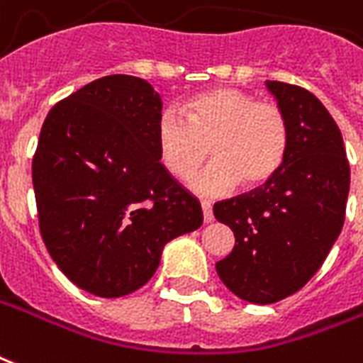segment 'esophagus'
<instances>
[{
  "label": "esophagus",
  "instance_id": "esophagus-1",
  "mask_svg": "<svg viewBox=\"0 0 363 363\" xmlns=\"http://www.w3.org/2000/svg\"><path fill=\"white\" fill-rule=\"evenodd\" d=\"M202 211H203V221L211 223L213 221V208H211V202L208 200H202Z\"/></svg>",
  "mask_w": 363,
  "mask_h": 363
}]
</instances>
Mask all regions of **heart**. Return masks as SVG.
Returning <instances> with one entry per match:
<instances>
[{
    "label": "heart",
    "instance_id": "b5f03b06",
    "mask_svg": "<svg viewBox=\"0 0 363 363\" xmlns=\"http://www.w3.org/2000/svg\"><path fill=\"white\" fill-rule=\"evenodd\" d=\"M165 109L157 119L155 140L163 167L186 179L213 157L190 186L200 194H221L240 182L257 189L283 169L291 128L277 104L262 101L236 88H211Z\"/></svg>",
    "mask_w": 363,
    "mask_h": 363
}]
</instances>
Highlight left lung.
<instances>
[{"label":"left lung","mask_w":363,"mask_h":363,"mask_svg":"<svg viewBox=\"0 0 363 363\" xmlns=\"http://www.w3.org/2000/svg\"><path fill=\"white\" fill-rule=\"evenodd\" d=\"M265 86L289 119L286 161L262 189L213 206L235 233L217 275L252 304L279 302L315 275L342 230L350 190L342 134L323 104L300 86Z\"/></svg>","instance_id":"obj_1"}]
</instances>
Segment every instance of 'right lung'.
<instances>
[{
  "instance_id": "1",
  "label": "right lung",
  "mask_w": 363,
  "mask_h": 363,
  "mask_svg": "<svg viewBox=\"0 0 363 363\" xmlns=\"http://www.w3.org/2000/svg\"><path fill=\"white\" fill-rule=\"evenodd\" d=\"M161 107L150 82L109 74L55 104L40 130V233L59 269L96 296L138 291L165 244L203 221L200 202L161 165Z\"/></svg>"
}]
</instances>
